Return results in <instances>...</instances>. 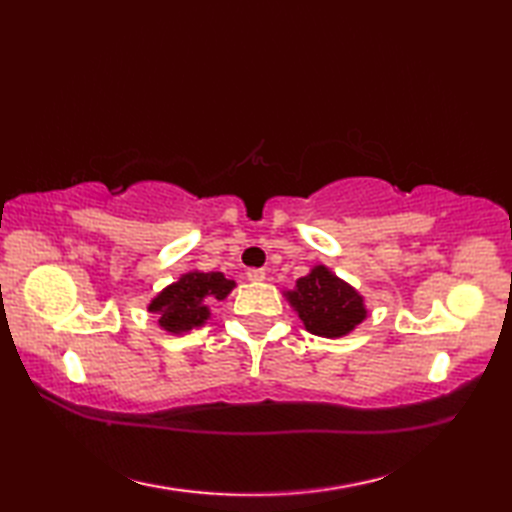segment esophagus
Wrapping results in <instances>:
<instances>
[{
	"label": "esophagus",
	"instance_id": "obj_1",
	"mask_svg": "<svg viewBox=\"0 0 512 512\" xmlns=\"http://www.w3.org/2000/svg\"><path fill=\"white\" fill-rule=\"evenodd\" d=\"M246 277H248V281H253V284H259V281L266 279V270L264 268H248Z\"/></svg>",
	"mask_w": 512,
	"mask_h": 512
}]
</instances>
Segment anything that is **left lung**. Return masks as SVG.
<instances>
[{
    "mask_svg": "<svg viewBox=\"0 0 512 512\" xmlns=\"http://www.w3.org/2000/svg\"><path fill=\"white\" fill-rule=\"evenodd\" d=\"M284 297L299 314L303 328L323 339L350 334L367 317L361 292L323 264L312 266L306 277L297 279L295 288L284 292Z\"/></svg>",
    "mask_w": 512,
    "mask_h": 512,
    "instance_id": "left-lung-1",
    "label": "left lung"
}]
</instances>
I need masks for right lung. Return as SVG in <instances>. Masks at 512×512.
Instances as JSON below:
<instances>
[{
    "label": "right lung",
    "mask_w": 512,
    "mask_h": 512,
    "mask_svg": "<svg viewBox=\"0 0 512 512\" xmlns=\"http://www.w3.org/2000/svg\"><path fill=\"white\" fill-rule=\"evenodd\" d=\"M235 288L233 279H226L224 273H202L189 270L180 275L167 288H162L151 299L147 310L156 314L160 330L169 334H184L211 319L209 303L224 301Z\"/></svg>",
    "instance_id": "obj_1"
}]
</instances>
